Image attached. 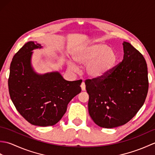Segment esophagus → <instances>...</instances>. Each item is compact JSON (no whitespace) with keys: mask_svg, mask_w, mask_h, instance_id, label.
Returning <instances> with one entry per match:
<instances>
[{"mask_svg":"<svg viewBox=\"0 0 155 155\" xmlns=\"http://www.w3.org/2000/svg\"><path fill=\"white\" fill-rule=\"evenodd\" d=\"M81 89L83 91H84L85 90H86V86H85V84H84V82L82 83V84L81 85Z\"/></svg>","mask_w":155,"mask_h":155,"instance_id":"esophagus-1","label":"esophagus"}]
</instances>
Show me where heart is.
Wrapping results in <instances>:
<instances>
[{"mask_svg":"<svg viewBox=\"0 0 155 155\" xmlns=\"http://www.w3.org/2000/svg\"><path fill=\"white\" fill-rule=\"evenodd\" d=\"M75 62L85 65V72L91 78L98 79L106 77L113 70L118 61V54L114 49L104 43H91L81 46L72 54ZM71 71L77 70L74 62L67 61Z\"/></svg>","mask_w":155,"mask_h":155,"instance_id":"obj_1","label":"heart"}]
</instances>
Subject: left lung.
<instances>
[{"instance_id": "left-lung-1", "label": "left lung", "mask_w": 155, "mask_h": 155, "mask_svg": "<svg viewBox=\"0 0 155 155\" xmlns=\"http://www.w3.org/2000/svg\"><path fill=\"white\" fill-rule=\"evenodd\" d=\"M123 60L104 79L85 82L89 95L88 113L103 128L122 126L134 117L145 101L147 65L143 56L129 42H123Z\"/></svg>"}]
</instances>
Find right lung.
I'll return each mask as SVG.
<instances>
[{"label":"right lung","instance_id":"obj_1","mask_svg":"<svg viewBox=\"0 0 155 155\" xmlns=\"http://www.w3.org/2000/svg\"><path fill=\"white\" fill-rule=\"evenodd\" d=\"M41 48L38 42L28 41L13 57L8 90L16 108L28 123L48 127L63 117L69 102L81 93L82 81H67L58 71L36 72L32 54L34 50Z\"/></svg>","mask_w":155,"mask_h":155}]
</instances>
